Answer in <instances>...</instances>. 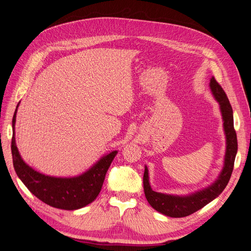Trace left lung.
<instances>
[{
  "label": "left lung",
  "mask_w": 251,
  "mask_h": 251,
  "mask_svg": "<svg viewBox=\"0 0 251 251\" xmlns=\"http://www.w3.org/2000/svg\"><path fill=\"white\" fill-rule=\"evenodd\" d=\"M209 88L213 98L217 100L220 105V110L224 123L223 127L226 136L224 166L216 181L209 186L188 195H173L155 192L152 190L149 182L148 168L145 165L143 184H144L146 199L155 210H157L166 217L184 218L194 213L208 204L213 199H216L223 192L230 181L238 149L237 136L234 129L233 109L226 93L213 76L210 78Z\"/></svg>",
  "instance_id": "left-lung-1"
}]
</instances>
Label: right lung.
I'll return each instance as SVG.
<instances>
[{
  "instance_id": "add662e5",
  "label": "right lung",
  "mask_w": 251,
  "mask_h": 251,
  "mask_svg": "<svg viewBox=\"0 0 251 251\" xmlns=\"http://www.w3.org/2000/svg\"><path fill=\"white\" fill-rule=\"evenodd\" d=\"M12 119L13 136L11 142L14 170L30 192L46 204L55 208L75 210L85 207L97 198L103 186L105 175L117 154V150L107 153L89 170L75 176H52L33 170L22 159L15 141L16 113Z\"/></svg>"
}]
</instances>
